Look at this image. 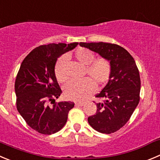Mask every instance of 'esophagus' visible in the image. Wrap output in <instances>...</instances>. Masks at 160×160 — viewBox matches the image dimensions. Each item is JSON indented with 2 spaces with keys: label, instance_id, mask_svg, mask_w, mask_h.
Masks as SVG:
<instances>
[{
  "label": "esophagus",
  "instance_id": "1",
  "mask_svg": "<svg viewBox=\"0 0 160 160\" xmlns=\"http://www.w3.org/2000/svg\"><path fill=\"white\" fill-rule=\"evenodd\" d=\"M85 103H86V102H76V105L80 106V107H83V105H85Z\"/></svg>",
  "mask_w": 160,
  "mask_h": 160
}]
</instances>
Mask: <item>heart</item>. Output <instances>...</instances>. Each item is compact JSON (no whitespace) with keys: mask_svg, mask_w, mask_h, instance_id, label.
<instances>
[{"mask_svg":"<svg viewBox=\"0 0 160 160\" xmlns=\"http://www.w3.org/2000/svg\"><path fill=\"white\" fill-rule=\"evenodd\" d=\"M74 57L82 65H86V74L89 77L80 81H71L64 88L65 95L71 100L83 101L90 97L96 88V84L105 85L111 77L112 67L107 58H99L95 60V54L91 50L80 48L74 53ZM65 57H61L58 60L54 68L56 79L60 83H65L68 80L65 72Z\"/></svg>","mask_w":160,"mask_h":160,"instance_id":"1","label":"heart"}]
</instances>
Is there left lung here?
I'll return each instance as SVG.
<instances>
[{
	"label": "left lung",
	"instance_id": "obj_1",
	"mask_svg": "<svg viewBox=\"0 0 160 160\" xmlns=\"http://www.w3.org/2000/svg\"><path fill=\"white\" fill-rule=\"evenodd\" d=\"M80 45L108 59L112 67L110 80L95 96L104 100L96 103V113L88 118L89 125L102 133L116 132L129 120L140 101L141 78L135 61L118 45L102 42Z\"/></svg>",
	"mask_w": 160,
	"mask_h": 160
}]
</instances>
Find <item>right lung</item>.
I'll use <instances>...</instances> for the list:
<instances>
[{
    "label": "right lung",
    "instance_id": "1",
    "mask_svg": "<svg viewBox=\"0 0 160 160\" xmlns=\"http://www.w3.org/2000/svg\"><path fill=\"white\" fill-rule=\"evenodd\" d=\"M78 42L50 43L35 48L22 62L15 82L16 108L31 129L50 135L64 127L72 102H55L62 93L54 74L57 60ZM54 102L50 107L48 102Z\"/></svg>",
    "mask_w": 160,
    "mask_h": 160
}]
</instances>
